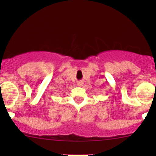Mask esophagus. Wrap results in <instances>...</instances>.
Returning a JSON list of instances; mask_svg holds the SVG:
<instances>
[{
    "label": "esophagus",
    "mask_w": 156,
    "mask_h": 156,
    "mask_svg": "<svg viewBox=\"0 0 156 156\" xmlns=\"http://www.w3.org/2000/svg\"><path fill=\"white\" fill-rule=\"evenodd\" d=\"M83 84H84V83H83V81H79V82H78V86H82Z\"/></svg>",
    "instance_id": "34e87169"
}]
</instances>
